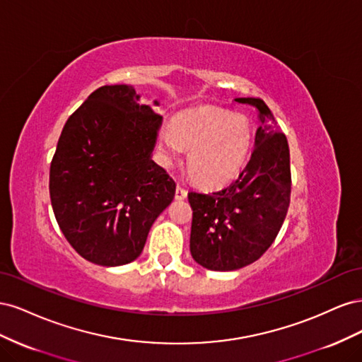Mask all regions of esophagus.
<instances>
[{
	"mask_svg": "<svg viewBox=\"0 0 362 362\" xmlns=\"http://www.w3.org/2000/svg\"><path fill=\"white\" fill-rule=\"evenodd\" d=\"M175 198H177L178 201L185 199V198H187V190L181 187V185H177V190H175Z\"/></svg>",
	"mask_w": 362,
	"mask_h": 362,
	"instance_id": "obj_1",
	"label": "esophagus"
}]
</instances>
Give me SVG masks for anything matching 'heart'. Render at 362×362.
Segmentation results:
<instances>
[{
	"mask_svg": "<svg viewBox=\"0 0 362 362\" xmlns=\"http://www.w3.org/2000/svg\"><path fill=\"white\" fill-rule=\"evenodd\" d=\"M252 128L242 116L218 108L181 113L173 127L160 133V151L166 160H177L182 148L190 149L189 173L206 189L233 181L247 161Z\"/></svg>",
	"mask_w": 362,
	"mask_h": 362,
	"instance_id": "b5f03b06",
	"label": "heart"
}]
</instances>
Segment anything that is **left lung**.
<instances>
[{
	"instance_id": "obj_1",
	"label": "left lung",
	"mask_w": 362,
	"mask_h": 362,
	"mask_svg": "<svg viewBox=\"0 0 362 362\" xmlns=\"http://www.w3.org/2000/svg\"><path fill=\"white\" fill-rule=\"evenodd\" d=\"M235 101L259 112L250 160L226 187L213 193L189 192L192 257L205 269L218 272L242 269L264 254L287 216L291 194L286 134L261 98Z\"/></svg>"
}]
</instances>
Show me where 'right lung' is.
I'll return each mask as SVG.
<instances>
[{
	"label": "right lung",
	"mask_w": 362,
	"mask_h": 362,
	"mask_svg": "<svg viewBox=\"0 0 362 362\" xmlns=\"http://www.w3.org/2000/svg\"><path fill=\"white\" fill-rule=\"evenodd\" d=\"M160 125L127 84L96 89L64 124L49 196L63 235L84 259L107 267L134 261L172 202L175 181L151 158Z\"/></svg>",
	"instance_id": "add662e5"
}]
</instances>
